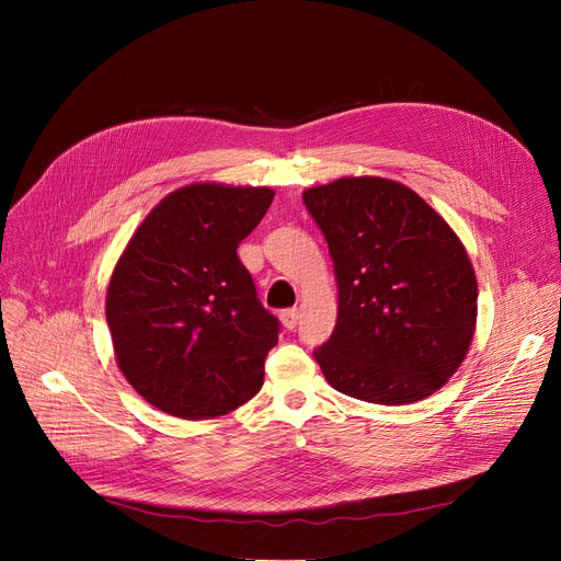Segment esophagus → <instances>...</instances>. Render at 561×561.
Instances as JSON below:
<instances>
[{"label": "esophagus", "instance_id": "obj_1", "mask_svg": "<svg viewBox=\"0 0 561 561\" xmlns=\"http://www.w3.org/2000/svg\"><path fill=\"white\" fill-rule=\"evenodd\" d=\"M279 318H282V325H284L286 330H293V328L298 325V320H300V311H298L296 307H293V309H284Z\"/></svg>", "mask_w": 561, "mask_h": 561}]
</instances>
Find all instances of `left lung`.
I'll return each mask as SVG.
<instances>
[{
	"label": "left lung",
	"mask_w": 561,
	"mask_h": 561,
	"mask_svg": "<svg viewBox=\"0 0 561 561\" xmlns=\"http://www.w3.org/2000/svg\"><path fill=\"white\" fill-rule=\"evenodd\" d=\"M302 199L339 286L336 328L313 352L332 389L375 404L438 391L478 322V279L459 236L419 193L385 176H341Z\"/></svg>",
	"instance_id": "left-lung-1"
}]
</instances>
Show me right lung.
Returning <instances> with one entry per match:
<instances>
[{
  "mask_svg": "<svg viewBox=\"0 0 561 561\" xmlns=\"http://www.w3.org/2000/svg\"><path fill=\"white\" fill-rule=\"evenodd\" d=\"M273 197L265 186L176 188L115 263L106 322L117 368L170 416L218 419L263 387L279 322L259 302L236 250Z\"/></svg>",
  "mask_w": 561,
  "mask_h": 561,
  "instance_id": "right-lung-1",
  "label": "right lung"
}]
</instances>
